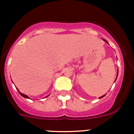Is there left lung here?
I'll list each match as a JSON object with an SVG mask.
<instances>
[{
  "mask_svg": "<svg viewBox=\"0 0 134 134\" xmlns=\"http://www.w3.org/2000/svg\"><path fill=\"white\" fill-rule=\"evenodd\" d=\"M104 40V41H106V42H107V43H108V42H107V41H106V40ZM118 72H117V77H118ZM116 79H117V78H116ZM104 96H105V95H103V96H102V97H100V98H102V97H103Z\"/></svg>",
  "mask_w": 134,
  "mask_h": 134,
  "instance_id": "8db88e82",
  "label": "left lung"
}]
</instances>
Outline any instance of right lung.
<instances>
[{
	"label": "right lung",
	"mask_w": 134,
	"mask_h": 134,
	"mask_svg": "<svg viewBox=\"0 0 134 134\" xmlns=\"http://www.w3.org/2000/svg\"><path fill=\"white\" fill-rule=\"evenodd\" d=\"M19 93H20V94H21V96H22V97H25V98H27V99H28V96H27V95H25V94H23V93H20L19 92Z\"/></svg>",
	"instance_id": "obj_1"
}]
</instances>
